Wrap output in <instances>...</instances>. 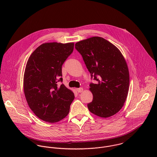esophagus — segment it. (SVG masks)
Listing matches in <instances>:
<instances>
[{
  "instance_id": "obj_1",
  "label": "esophagus",
  "mask_w": 157,
  "mask_h": 157,
  "mask_svg": "<svg viewBox=\"0 0 157 157\" xmlns=\"http://www.w3.org/2000/svg\"><path fill=\"white\" fill-rule=\"evenodd\" d=\"M83 90V89L82 88H77V91L78 92H82Z\"/></svg>"
}]
</instances>
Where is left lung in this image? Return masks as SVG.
Here are the masks:
<instances>
[{"label":"left lung","instance_id":"1","mask_svg":"<svg viewBox=\"0 0 157 157\" xmlns=\"http://www.w3.org/2000/svg\"><path fill=\"white\" fill-rule=\"evenodd\" d=\"M75 49L82 56L91 77L98 82L90 84L92 101L90 112L108 118L122 108L129 87V72L121 51L107 40L92 37L79 41Z\"/></svg>","mask_w":157,"mask_h":157}]
</instances>
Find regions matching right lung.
<instances>
[{"instance_id": "add662e5", "label": "right lung", "mask_w": 157, "mask_h": 157, "mask_svg": "<svg viewBox=\"0 0 157 157\" xmlns=\"http://www.w3.org/2000/svg\"><path fill=\"white\" fill-rule=\"evenodd\" d=\"M73 42L45 43L29 56L23 75V90L28 105L40 120L57 123L65 118L74 94L62 82V67L74 50Z\"/></svg>"}]
</instances>
